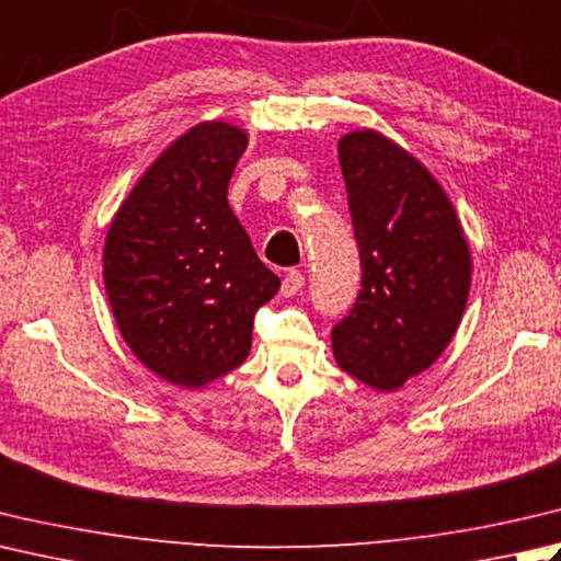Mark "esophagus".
I'll return each instance as SVG.
<instances>
[{
	"instance_id": "obj_1",
	"label": "esophagus",
	"mask_w": 561,
	"mask_h": 561,
	"mask_svg": "<svg viewBox=\"0 0 561 561\" xmlns=\"http://www.w3.org/2000/svg\"><path fill=\"white\" fill-rule=\"evenodd\" d=\"M304 287H306V277L299 270H289L287 274H284V279H282V294L284 296L299 294Z\"/></svg>"
}]
</instances>
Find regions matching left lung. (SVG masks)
<instances>
[{"label":"left lung","mask_w":561,"mask_h":561,"mask_svg":"<svg viewBox=\"0 0 561 561\" xmlns=\"http://www.w3.org/2000/svg\"><path fill=\"white\" fill-rule=\"evenodd\" d=\"M359 250V294L333 325L347 375L391 391L440 357L465 313L471 257L431 172L377 130L337 146Z\"/></svg>","instance_id":"8db88e82"}]
</instances>
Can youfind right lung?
<instances>
[{"instance_id": "add662e5", "label": "right lung", "mask_w": 561, "mask_h": 561, "mask_svg": "<svg viewBox=\"0 0 561 561\" xmlns=\"http://www.w3.org/2000/svg\"><path fill=\"white\" fill-rule=\"evenodd\" d=\"M245 148L243 130L221 121L186 130L142 174L106 236L118 331L178 387H204L243 365L252 318L279 289L228 206Z\"/></svg>"}]
</instances>
